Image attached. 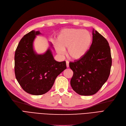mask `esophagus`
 Returning <instances> with one entry per match:
<instances>
[{
  "label": "esophagus",
  "mask_w": 126,
  "mask_h": 126,
  "mask_svg": "<svg viewBox=\"0 0 126 126\" xmlns=\"http://www.w3.org/2000/svg\"><path fill=\"white\" fill-rule=\"evenodd\" d=\"M66 66H67V67L68 68L69 67V62L68 61H66Z\"/></svg>",
  "instance_id": "34e87169"
}]
</instances>
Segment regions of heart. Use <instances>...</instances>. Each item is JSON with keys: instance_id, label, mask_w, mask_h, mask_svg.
<instances>
[{"instance_id": "b5f03b06", "label": "heart", "mask_w": 126, "mask_h": 126, "mask_svg": "<svg viewBox=\"0 0 126 126\" xmlns=\"http://www.w3.org/2000/svg\"><path fill=\"white\" fill-rule=\"evenodd\" d=\"M55 48L58 54L63 55L68 48L69 57L74 60L83 58L88 51L92 42L90 33L82 29H66L59 34Z\"/></svg>"}]
</instances>
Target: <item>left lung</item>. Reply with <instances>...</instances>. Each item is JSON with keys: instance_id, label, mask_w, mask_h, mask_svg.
<instances>
[{"instance_id": "obj_1", "label": "left lung", "mask_w": 126, "mask_h": 126, "mask_svg": "<svg viewBox=\"0 0 126 126\" xmlns=\"http://www.w3.org/2000/svg\"><path fill=\"white\" fill-rule=\"evenodd\" d=\"M112 57L109 44L97 31H93V42L85 56L69 67L73 75L70 84L77 94L91 95L97 93L107 82L110 74Z\"/></svg>"}]
</instances>
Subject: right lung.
<instances>
[{
    "instance_id": "1",
    "label": "right lung",
    "mask_w": 126,
    "mask_h": 126,
    "mask_svg": "<svg viewBox=\"0 0 126 126\" xmlns=\"http://www.w3.org/2000/svg\"><path fill=\"white\" fill-rule=\"evenodd\" d=\"M39 31H32L22 38L14 56L16 79L24 91L33 95H41L51 89L58 75L67 68L66 62H58L49 48L43 54H37L33 43ZM50 46L52 47V45Z\"/></svg>"
}]
</instances>
